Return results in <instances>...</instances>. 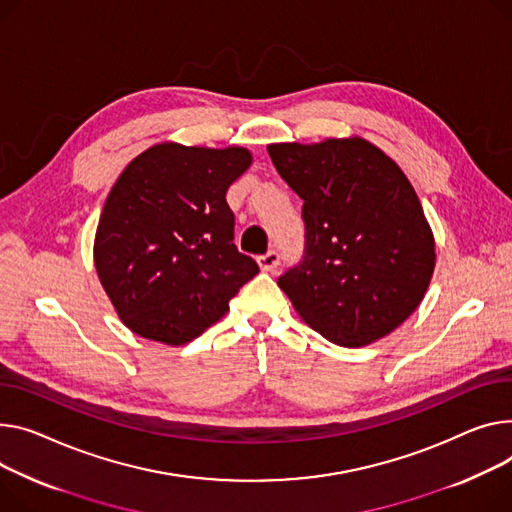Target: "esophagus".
Wrapping results in <instances>:
<instances>
[{
    "mask_svg": "<svg viewBox=\"0 0 512 512\" xmlns=\"http://www.w3.org/2000/svg\"><path fill=\"white\" fill-rule=\"evenodd\" d=\"M257 263H259V267L263 271H274L278 267V263H280V253L278 251H267L265 255L257 257Z\"/></svg>",
    "mask_w": 512,
    "mask_h": 512,
    "instance_id": "esophagus-1",
    "label": "esophagus"
}]
</instances>
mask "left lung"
I'll use <instances>...</instances> for the list:
<instances>
[{
	"label": "left lung",
	"mask_w": 512,
	"mask_h": 512,
	"mask_svg": "<svg viewBox=\"0 0 512 512\" xmlns=\"http://www.w3.org/2000/svg\"><path fill=\"white\" fill-rule=\"evenodd\" d=\"M267 152L304 201V257L278 280L300 319L346 348L389 335L420 306L436 263L412 183L362 138Z\"/></svg>",
	"instance_id": "1"
}]
</instances>
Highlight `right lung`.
<instances>
[{"label": "right lung", "mask_w": 512, "mask_h": 512, "mask_svg": "<svg viewBox=\"0 0 512 512\" xmlns=\"http://www.w3.org/2000/svg\"><path fill=\"white\" fill-rule=\"evenodd\" d=\"M249 150L164 142L135 156L102 208L94 265L121 321L168 346L191 342L224 317L259 265L238 253L228 187Z\"/></svg>", "instance_id": "1"}]
</instances>
